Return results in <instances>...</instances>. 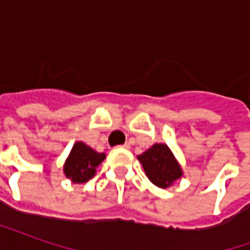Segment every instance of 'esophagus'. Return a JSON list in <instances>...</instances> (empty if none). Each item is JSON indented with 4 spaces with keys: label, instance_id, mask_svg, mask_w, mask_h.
Here are the masks:
<instances>
[{
    "label": "esophagus",
    "instance_id": "obj_1",
    "mask_svg": "<svg viewBox=\"0 0 250 250\" xmlns=\"http://www.w3.org/2000/svg\"><path fill=\"white\" fill-rule=\"evenodd\" d=\"M119 147H123V148H128V145H123V146H119Z\"/></svg>",
    "mask_w": 250,
    "mask_h": 250
}]
</instances>
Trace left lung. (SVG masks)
<instances>
[{
	"instance_id": "8db88e82",
	"label": "left lung",
	"mask_w": 250,
	"mask_h": 250,
	"mask_svg": "<svg viewBox=\"0 0 250 250\" xmlns=\"http://www.w3.org/2000/svg\"><path fill=\"white\" fill-rule=\"evenodd\" d=\"M147 178L161 188L173 186L184 177V170L166 143H154L148 150L138 155Z\"/></svg>"
}]
</instances>
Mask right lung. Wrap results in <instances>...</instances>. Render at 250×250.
Here are the masks:
<instances>
[{
  "label": "right lung",
  "mask_w": 250,
  "mask_h": 250,
  "mask_svg": "<svg viewBox=\"0 0 250 250\" xmlns=\"http://www.w3.org/2000/svg\"><path fill=\"white\" fill-rule=\"evenodd\" d=\"M105 154L98 152L84 142H76L64 163V175L72 184H85L95 177L96 167L103 162Z\"/></svg>",
  "instance_id": "obj_1"
}]
</instances>
